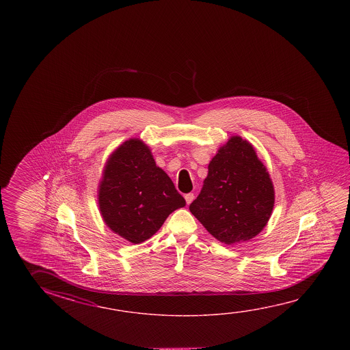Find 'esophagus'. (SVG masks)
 Instances as JSON below:
<instances>
[{
    "mask_svg": "<svg viewBox=\"0 0 350 350\" xmlns=\"http://www.w3.org/2000/svg\"><path fill=\"white\" fill-rule=\"evenodd\" d=\"M184 199H185V201H187V204L189 205L190 202L194 200V194H193V193H189V194H187L185 196H184Z\"/></svg>",
    "mask_w": 350,
    "mask_h": 350,
    "instance_id": "obj_1",
    "label": "esophagus"
}]
</instances>
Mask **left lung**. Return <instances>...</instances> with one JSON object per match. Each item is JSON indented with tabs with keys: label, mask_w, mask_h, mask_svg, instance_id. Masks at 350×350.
<instances>
[{
	"label": "left lung",
	"mask_w": 350,
	"mask_h": 350,
	"mask_svg": "<svg viewBox=\"0 0 350 350\" xmlns=\"http://www.w3.org/2000/svg\"><path fill=\"white\" fill-rule=\"evenodd\" d=\"M273 205L267 168L252 144L232 137L210 161L202 189L189 210L210 234L232 245L264 230Z\"/></svg>",
	"instance_id": "left-lung-1"
}]
</instances>
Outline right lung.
I'll return each instance as SVG.
<instances>
[{
    "mask_svg": "<svg viewBox=\"0 0 350 350\" xmlns=\"http://www.w3.org/2000/svg\"><path fill=\"white\" fill-rule=\"evenodd\" d=\"M183 206V196L167 173L156 166L146 144L129 139L111 154L98 184V207L105 224L116 234L140 244Z\"/></svg>",
    "mask_w": 350,
    "mask_h": 350,
    "instance_id": "1",
    "label": "right lung"
}]
</instances>
